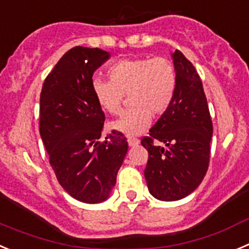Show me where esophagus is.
Segmentation results:
<instances>
[{"label":"esophagus","mask_w":249,"mask_h":249,"mask_svg":"<svg viewBox=\"0 0 249 249\" xmlns=\"http://www.w3.org/2000/svg\"><path fill=\"white\" fill-rule=\"evenodd\" d=\"M127 144L129 146H136L139 144V140L136 138H127Z\"/></svg>","instance_id":"esophagus-1"}]
</instances>
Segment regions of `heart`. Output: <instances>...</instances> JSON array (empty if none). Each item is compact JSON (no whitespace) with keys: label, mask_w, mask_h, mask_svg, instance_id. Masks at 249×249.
I'll list each match as a JSON object with an SVG mask.
<instances>
[{"label":"heart","mask_w":249,"mask_h":249,"mask_svg":"<svg viewBox=\"0 0 249 249\" xmlns=\"http://www.w3.org/2000/svg\"><path fill=\"white\" fill-rule=\"evenodd\" d=\"M110 80L95 79L91 84L100 108L116 115L122 111L125 95L133 108L124 111L111 127L127 136L147 129L151 118L166 113L174 102L178 75L172 62L165 57L127 58L108 69Z\"/></svg>","instance_id":"obj_1"}]
</instances>
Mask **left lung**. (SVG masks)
<instances>
[{"mask_svg": "<svg viewBox=\"0 0 249 249\" xmlns=\"http://www.w3.org/2000/svg\"><path fill=\"white\" fill-rule=\"evenodd\" d=\"M172 58L178 75L174 102L141 139L149 152L144 170L147 187L162 201L181 200L200 185L210 163L213 131L200 75L178 49Z\"/></svg>", "mask_w": 249, "mask_h": 249, "instance_id": "left-lung-1", "label": "left lung"}]
</instances>
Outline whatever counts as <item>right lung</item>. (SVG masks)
Returning <instances> with one entry per match:
<instances>
[{"label":"right lung","instance_id":"obj_1","mask_svg":"<svg viewBox=\"0 0 249 249\" xmlns=\"http://www.w3.org/2000/svg\"><path fill=\"white\" fill-rule=\"evenodd\" d=\"M109 58L99 48L77 46L58 60L41 91L39 133L60 186L75 200L105 201L127 151L124 134L102 136L105 114L94 98L95 69Z\"/></svg>","mask_w":249,"mask_h":249}]
</instances>
